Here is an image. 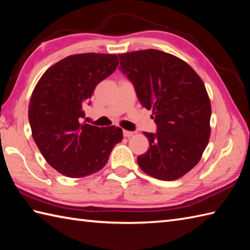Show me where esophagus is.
<instances>
[{"mask_svg":"<svg viewBox=\"0 0 250 250\" xmlns=\"http://www.w3.org/2000/svg\"><path fill=\"white\" fill-rule=\"evenodd\" d=\"M133 135H134V132L124 130V136L125 137H131V136H133Z\"/></svg>","mask_w":250,"mask_h":250,"instance_id":"esophagus-1","label":"esophagus"}]
</instances>
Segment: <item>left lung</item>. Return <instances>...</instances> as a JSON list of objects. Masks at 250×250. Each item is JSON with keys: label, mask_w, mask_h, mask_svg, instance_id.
<instances>
[{"label": "left lung", "mask_w": 250, "mask_h": 250, "mask_svg": "<svg viewBox=\"0 0 250 250\" xmlns=\"http://www.w3.org/2000/svg\"><path fill=\"white\" fill-rule=\"evenodd\" d=\"M141 104L152 109L158 132H144L149 148L137 157L143 172L178 179L201 160L210 136L211 107L204 83L187 62L156 49L119 55Z\"/></svg>", "instance_id": "obj_1"}]
</instances>
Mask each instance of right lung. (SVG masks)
<instances>
[{
	"instance_id": "right-lung-1",
	"label": "right lung",
	"mask_w": 250,
	"mask_h": 250,
	"mask_svg": "<svg viewBox=\"0 0 250 250\" xmlns=\"http://www.w3.org/2000/svg\"><path fill=\"white\" fill-rule=\"evenodd\" d=\"M113 54L68 56L47 70L32 92V136L47 163L67 177L81 178L102 169L124 139L119 126L105 128L83 121L95 87L118 66Z\"/></svg>"
}]
</instances>
